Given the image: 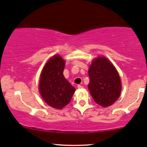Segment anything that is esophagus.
<instances>
[{
	"instance_id": "34e87169",
	"label": "esophagus",
	"mask_w": 147,
	"mask_h": 147,
	"mask_svg": "<svg viewBox=\"0 0 147 147\" xmlns=\"http://www.w3.org/2000/svg\"><path fill=\"white\" fill-rule=\"evenodd\" d=\"M77 88H78V89H82V88H83V86H82L81 85H78V86H77Z\"/></svg>"
}]
</instances>
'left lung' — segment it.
<instances>
[{"label": "left lung", "mask_w": 147, "mask_h": 147, "mask_svg": "<svg viewBox=\"0 0 147 147\" xmlns=\"http://www.w3.org/2000/svg\"><path fill=\"white\" fill-rule=\"evenodd\" d=\"M88 89L97 105L107 107L113 105L121 91L120 76L116 68L107 58L94 59L90 67Z\"/></svg>", "instance_id": "left-lung-1"}]
</instances>
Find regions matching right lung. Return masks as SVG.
<instances>
[{
	"label": "right lung",
	"mask_w": 147,
	"mask_h": 147,
	"mask_svg": "<svg viewBox=\"0 0 147 147\" xmlns=\"http://www.w3.org/2000/svg\"><path fill=\"white\" fill-rule=\"evenodd\" d=\"M65 61L59 55L50 59L44 67L39 82V90L49 106L62 109L70 102L75 88L64 78Z\"/></svg>",
	"instance_id": "add662e5"
}]
</instances>
